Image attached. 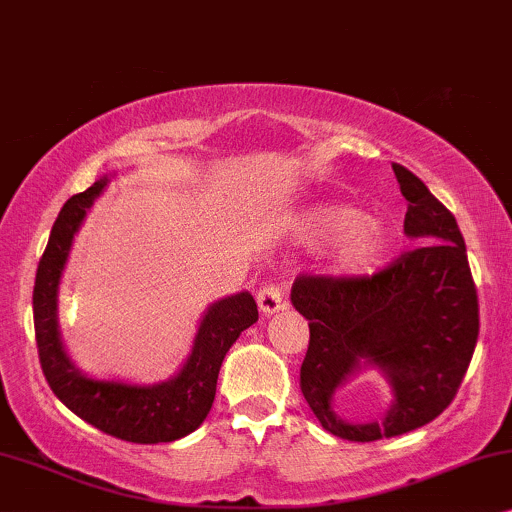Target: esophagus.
<instances>
[{"instance_id":"esophagus-1","label":"esophagus","mask_w":512,"mask_h":512,"mask_svg":"<svg viewBox=\"0 0 512 512\" xmlns=\"http://www.w3.org/2000/svg\"><path fill=\"white\" fill-rule=\"evenodd\" d=\"M257 306H260L262 316H274V313L285 309V299H283L281 288L274 283L262 285L260 292H257Z\"/></svg>"}]
</instances>
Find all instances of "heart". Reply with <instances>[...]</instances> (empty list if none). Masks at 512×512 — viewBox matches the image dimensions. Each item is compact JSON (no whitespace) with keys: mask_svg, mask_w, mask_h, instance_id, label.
<instances>
[{"mask_svg":"<svg viewBox=\"0 0 512 512\" xmlns=\"http://www.w3.org/2000/svg\"><path fill=\"white\" fill-rule=\"evenodd\" d=\"M297 234L306 243L332 241L330 267L339 276L372 274L388 252V234L370 222L363 210L342 203H320L297 220Z\"/></svg>","mask_w":512,"mask_h":512,"instance_id":"obj_1","label":"heart"}]
</instances>
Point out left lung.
<instances>
[{
    "instance_id": "1",
    "label": "left lung",
    "mask_w": 512,
    "mask_h": 512,
    "mask_svg": "<svg viewBox=\"0 0 512 512\" xmlns=\"http://www.w3.org/2000/svg\"><path fill=\"white\" fill-rule=\"evenodd\" d=\"M393 173L417 248L374 276H299L290 292L311 332L299 374L306 403L325 431L351 442L395 438L445 412L480 332L459 224L417 175L398 163ZM363 369H377L394 400L379 422L353 425L334 412V393Z\"/></svg>"
}]
</instances>
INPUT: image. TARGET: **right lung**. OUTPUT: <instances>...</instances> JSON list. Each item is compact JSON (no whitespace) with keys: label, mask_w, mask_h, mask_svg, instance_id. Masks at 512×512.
Segmentation results:
<instances>
[{"label":"right lung","mask_w":512,"mask_h":512,"mask_svg":"<svg viewBox=\"0 0 512 512\" xmlns=\"http://www.w3.org/2000/svg\"><path fill=\"white\" fill-rule=\"evenodd\" d=\"M107 182L109 177L102 175L86 192L65 203L39 260L32 292L39 363L60 403L86 424L138 445L173 442L196 431L208 417L222 360L238 335L257 323V304L245 290L210 304L196 330L187 360L166 381L133 384L121 379L88 377L84 370H79L60 337V278L74 236L84 224L93 201L105 192Z\"/></svg>","instance_id":"obj_1"}]
</instances>
